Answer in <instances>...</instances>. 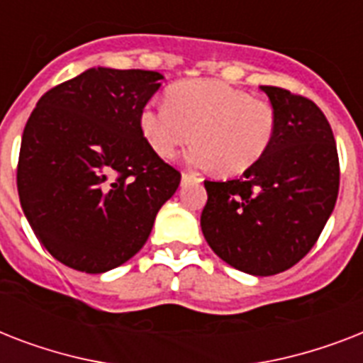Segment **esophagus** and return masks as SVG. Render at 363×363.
<instances>
[{"instance_id":"esophagus-1","label":"esophagus","mask_w":363,"mask_h":363,"mask_svg":"<svg viewBox=\"0 0 363 363\" xmlns=\"http://www.w3.org/2000/svg\"><path fill=\"white\" fill-rule=\"evenodd\" d=\"M194 181H201L198 175H194V173H182V184H186V182H194Z\"/></svg>"}]
</instances>
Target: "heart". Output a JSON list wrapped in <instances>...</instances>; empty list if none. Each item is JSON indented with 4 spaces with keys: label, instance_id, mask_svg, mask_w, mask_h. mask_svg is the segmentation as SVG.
<instances>
[{
    "label": "heart",
    "instance_id": "heart-1",
    "mask_svg": "<svg viewBox=\"0 0 363 363\" xmlns=\"http://www.w3.org/2000/svg\"><path fill=\"white\" fill-rule=\"evenodd\" d=\"M139 128L160 158H171L192 137L196 143L182 154L188 165L239 175L269 150L277 113L269 101L226 82L196 79L167 88L164 105H145Z\"/></svg>",
    "mask_w": 363,
    "mask_h": 363
}]
</instances>
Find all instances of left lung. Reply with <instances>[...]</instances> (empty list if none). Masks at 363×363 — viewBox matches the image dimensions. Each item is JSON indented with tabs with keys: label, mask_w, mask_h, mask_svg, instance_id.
I'll return each instance as SVG.
<instances>
[{
	"label": "left lung",
	"mask_w": 363,
	"mask_h": 363,
	"mask_svg": "<svg viewBox=\"0 0 363 363\" xmlns=\"http://www.w3.org/2000/svg\"><path fill=\"white\" fill-rule=\"evenodd\" d=\"M259 90L277 113L273 143L239 179L205 181L201 232L226 264L269 277L315 247L337 201L339 158L330 122L311 99L279 86Z\"/></svg>",
	"instance_id": "1"
}]
</instances>
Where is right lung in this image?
<instances>
[{
	"mask_svg": "<svg viewBox=\"0 0 363 363\" xmlns=\"http://www.w3.org/2000/svg\"><path fill=\"white\" fill-rule=\"evenodd\" d=\"M158 71L90 67L48 90L20 145V205L54 258L105 273L135 256L181 173L154 152L139 115Z\"/></svg>",
	"mask_w": 363,
	"mask_h": 363,
	"instance_id": "right-lung-1",
	"label": "right lung"
}]
</instances>
